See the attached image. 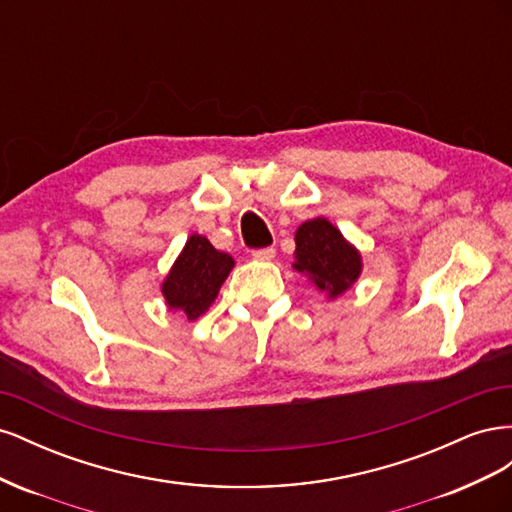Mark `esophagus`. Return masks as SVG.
<instances>
[{"label": "esophagus", "instance_id": "1", "mask_svg": "<svg viewBox=\"0 0 512 512\" xmlns=\"http://www.w3.org/2000/svg\"><path fill=\"white\" fill-rule=\"evenodd\" d=\"M252 256H254L256 260L269 262V260H273V258H275V250H273V247H262V250H254V252H252Z\"/></svg>", "mask_w": 512, "mask_h": 512}]
</instances>
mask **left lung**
I'll return each instance as SVG.
<instances>
[{
	"label": "left lung",
	"instance_id": "obj_1",
	"mask_svg": "<svg viewBox=\"0 0 512 512\" xmlns=\"http://www.w3.org/2000/svg\"><path fill=\"white\" fill-rule=\"evenodd\" d=\"M292 269L309 277L327 299L342 297L363 271L361 252L327 218L303 222L294 232Z\"/></svg>",
	"mask_w": 512,
	"mask_h": 512
}]
</instances>
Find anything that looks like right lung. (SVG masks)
Returning a JSON list of instances; mask_svg holds the SVG:
<instances>
[{"label":"right lung","instance_id":"obj_1","mask_svg":"<svg viewBox=\"0 0 512 512\" xmlns=\"http://www.w3.org/2000/svg\"><path fill=\"white\" fill-rule=\"evenodd\" d=\"M232 267L235 258L215 250L207 237L192 235L162 282L166 307L188 320L203 316L218 299Z\"/></svg>","mask_w":512,"mask_h":512}]
</instances>
